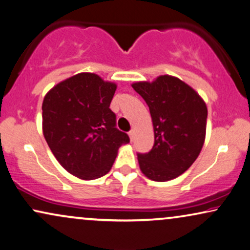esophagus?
I'll use <instances>...</instances> for the list:
<instances>
[{
	"instance_id": "34e87169",
	"label": "esophagus",
	"mask_w": 250,
	"mask_h": 250,
	"mask_svg": "<svg viewBox=\"0 0 250 250\" xmlns=\"http://www.w3.org/2000/svg\"><path fill=\"white\" fill-rule=\"evenodd\" d=\"M129 137H130V141H131V142L134 141V137H135V130L129 131Z\"/></svg>"
}]
</instances>
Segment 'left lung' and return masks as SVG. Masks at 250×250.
Masks as SVG:
<instances>
[{"label": "left lung", "mask_w": 250, "mask_h": 250, "mask_svg": "<svg viewBox=\"0 0 250 250\" xmlns=\"http://www.w3.org/2000/svg\"><path fill=\"white\" fill-rule=\"evenodd\" d=\"M151 113L154 145L138 154L139 168L155 182L171 181L191 167L206 139L207 105L192 86L171 75L131 84Z\"/></svg>", "instance_id": "1"}]
</instances>
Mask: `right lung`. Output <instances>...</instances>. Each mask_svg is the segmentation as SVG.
I'll return each mask as SVG.
<instances>
[{
    "label": "right lung",
    "instance_id": "right-lung-1",
    "mask_svg": "<svg viewBox=\"0 0 250 250\" xmlns=\"http://www.w3.org/2000/svg\"><path fill=\"white\" fill-rule=\"evenodd\" d=\"M114 82L95 73H79L46 92L42 103V130L62 167L75 177L91 181L111 170L127 134L115 128L109 108Z\"/></svg>",
    "mask_w": 250,
    "mask_h": 250
}]
</instances>
